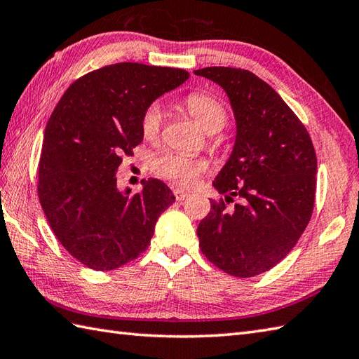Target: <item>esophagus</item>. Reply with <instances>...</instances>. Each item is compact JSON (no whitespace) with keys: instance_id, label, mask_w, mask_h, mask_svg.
<instances>
[{"instance_id":"esophagus-1","label":"esophagus","mask_w":359,"mask_h":359,"mask_svg":"<svg viewBox=\"0 0 359 359\" xmlns=\"http://www.w3.org/2000/svg\"><path fill=\"white\" fill-rule=\"evenodd\" d=\"M174 196H176V200L182 202V200H185V198L189 197V193H187V191H183V189L176 188V189H174Z\"/></svg>"}]
</instances>
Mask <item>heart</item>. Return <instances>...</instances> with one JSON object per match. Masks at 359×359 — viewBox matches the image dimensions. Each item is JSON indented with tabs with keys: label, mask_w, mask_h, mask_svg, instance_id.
Wrapping results in <instances>:
<instances>
[{
	"label": "heart",
	"mask_w": 359,
	"mask_h": 359,
	"mask_svg": "<svg viewBox=\"0 0 359 359\" xmlns=\"http://www.w3.org/2000/svg\"><path fill=\"white\" fill-rule=\"evenodd\" d=\"M182 105L191 118L196 121L198 127L208 133V135H214V133L220 131L228 121V114L223 104L211 95L191 93L185 97ZM162 122V108L157 104L149 105L144 116H142V135H144L147 140H156L159 137ZM153 168L161 177L168 179L182 187H189L202 174V171L205 170V163L202 161H197L183 154L166 153L157 157Z\"/></svg>",
	"instance_id": "obj_1"
}]
</instances>
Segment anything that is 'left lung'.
<instances>
[{"label":"left lung","instance_id":"8db88e82","mask_svg":"<svg viewBox=\"0 0 359 359\" xmlns=\"http://www.w3.org/2000/svg\"><path fill=\"white\" fill-rule=\"evenodd\" d=\"M194 73L229 97L237 135L212 187L226 202L240 198L232 211L211 200L197 228L200 249L226 273L255 277L292 251L312 217L315 149L295 113L252 72L206 67Z\"/></svg>","mask_w":359,"mask_h":359}]
</instances>
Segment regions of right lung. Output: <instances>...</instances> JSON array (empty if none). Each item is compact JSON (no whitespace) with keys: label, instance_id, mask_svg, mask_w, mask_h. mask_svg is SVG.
<instances>
[{"label":"right lung","instance_id":"obj_1","mask_svg":"<svg viewBox=\"0 0 359 359\" xmlns=\"http://www.w3.org/2000/svg\"><path fill=\"white\" fill-rule=\"evenodd\" d=\"M189 73L119 62L87 73L67 88L44 131L38 196L50 228L76 260L113 271L145 252L156 222L176 197L162 180L142 191L118 188L122 156L133 154L142 116Z\"/></svg>","mask_w":359,"mask_h":359}]
</instances>
